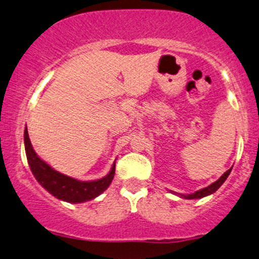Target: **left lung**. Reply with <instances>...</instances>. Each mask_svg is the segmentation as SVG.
Listing matches in <instances>:
<instances>
[{"label": "left lung", "instance_id": "left-lung-1", "mask_svg": "<svg viewBox=\"0 0 259 259\" xmlns=\"http://www.w3.org/2000/svg\"><path fill=\"white\" fill-rule=\"evenodd\" d=\"M230 171H231V168L229 169V170L225 171V173L223 174L222 177L219 178L218 180L214 181V183H213V184H210L209 186L204 187V189L198 190V191L194 192V194H190V195H180V196H181V197H183V198H186V200H194V198H202V197H204V196H208V195L213 194V192H215L217 190H218L219 187H221V186L223 185V183H224V181L227 180V178L229 177V174H230Z\"/></svg>", "mask_w": 259, "mask_h": 259}]
</instances>
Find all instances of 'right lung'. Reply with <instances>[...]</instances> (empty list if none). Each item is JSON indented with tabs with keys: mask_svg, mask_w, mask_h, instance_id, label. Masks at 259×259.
<instances>
[{
	"mask_svg": "<svg viewBox=\"0 0 259 259\" xmlns=\"http://www.w3.org/2000/svg\"><path fill=\"white\" fill-rule=\"evenodd\" d=\"M24 144L26 158L34 177L50 194L62 201L70 202V203L90 201L102 194L111 185L114 178L115 163H113L111 171L105 178L95 181H79L55 170L35 153L26 127L24 130Z\"/></svg>",
	"mask_w": 259,
	"mask_h": 259,
	"instance_id": "add662e5",
	"label": "right lung"
}]
</instances>
